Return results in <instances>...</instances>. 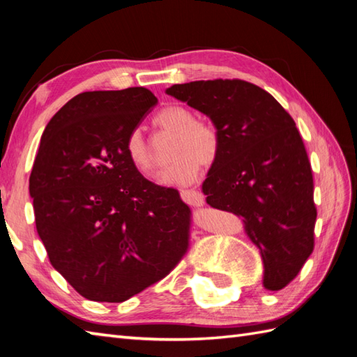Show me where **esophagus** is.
<instances>
[{"label":"esophagus","mask_w":357,"mask_h":357,"mask_svg":"<svg viewBox=\"0 0 357 357\" xmlns=\"http://www.w3.org/2000/svg\"><path fill=\"white\" fill-rule=\"evenodd\" d=\"M181 196H183V199L187 204H190L193 207H202L206 204V196L198 190H181Z\"/></svg>","instance_id":"esophagus-1"}]
</instances>
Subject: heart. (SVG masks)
Wrapping results in <instances>:
<instances>
[{
	"instance_id": "heart-1",
	"label": "heart",
	"mask_w": 357,
	"mask_h": 357,
	"mask_svg": "<svg viewBox=\"0 0 357 357\" xmlns=\"http://www.w3.org/2000/svg\"><path fill=\"white\" fill-rule=\"evenodd\" d=\"M195 113L184 105H167L153 116V126L172 133V162L159 174V183L187 185L193 183L199 167L213 165L222 150V136L215 123L195 119ZM126 155L135 169L150 173L155 169L153 156L139 130L128 133L124 144Z\"/></svg>"
}]
</instances>
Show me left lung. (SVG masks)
I'll return each instance as SVG.
<instances>
[{
    "mask_svg": "<svg viewBox=\"0 0 357 357\" xmlns=\"http://www.w3.org/2000/svg\"><path fill=\"white\" fill-rule=\"evenodd\" d=\"M206 113L222 136L202 192L213 208L244 218L261 250L264 287L282 290L314 250L312 164L296 123L264 89L244 79H208L165 90Z\"/></svg>",
    "mask_w": 357,
    "mask_h": 357,
    "instance_id": "8db88e82",
    "label": "left lung"
}]
</instances>
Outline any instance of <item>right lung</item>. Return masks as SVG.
Returning a JSON list of instances; mask_svg holds the SVG:
<instances>
[{
	"instance_id": "obj_1",
	"label": "right lung",
	"mask_w": 357,
	"mask_h": 357,
	"mask_svg": "<svg viewBox=\"0 0 357 357\" xmlns=\"http://www.w3.org/2000/svg\"><path fill=\"white\" fill-rule=\"evenodd\" d=\"M158 102L146 87L79 93L41 136L29 179L36 231L53 268L86 299L124 302L187 255L192 210L126 155Z\"/></svg>"
}]
</instances>
